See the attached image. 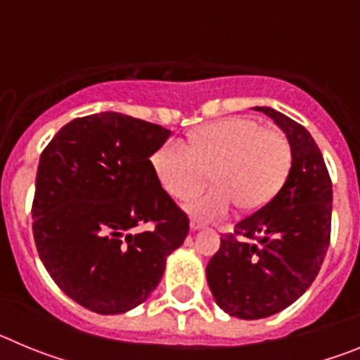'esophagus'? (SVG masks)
Instances as JSON below:
<instances>
[{
  "instance_id": "34e87169",
  "label": "esophagus",
  "mask_w": 360,
  "mask_h": 360,
  "mask_svg": "<svg viewBox=\"0 0 360 360\" xmlns=\"http://www.w3.org/2000/svg\"><path fill=\"white\" fill-rule=\"evenodd\" d=\"M189 225H191V231H198V229L203 227V221H200V219L193 218V219H191Z\"/></svg>"
}]
</instances>
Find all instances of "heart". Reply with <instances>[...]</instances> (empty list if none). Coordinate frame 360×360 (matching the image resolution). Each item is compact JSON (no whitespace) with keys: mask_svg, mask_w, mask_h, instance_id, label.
Masks as SVG:
<instances>
[{"mask_svg":"<svg viewBox=\"0 0 360 360\" xmlns=\"http://www.w3.org/2000/svg\"><path fill=\"white\" fill-rule=\"evenodd\" d=\"M290 165L287 139L243 117L202 126L187 135V149L165 142L151 157L158 184L176 200L195 198L211 174L214 189L191 205L203 219L221 218L234 202L241 211L263 207L279 193Z\"/></svg>","mask_w":360,"mask_h":360,"instance_id":"heart-1","label":"heart"}]
</instances>
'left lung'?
<instances>
[{
  "instance_id": "8db88e82",
  "label": "left lung",
  "mask_w": 360,
  "mask_h": 360,
  "mask_svg": "<svg viewBox=\"0 0 360 360\" xmlns=\"http://www.w3.org/2000/svg\"><path fill=\"white\" fill-rule=\"evenodd\" d=\"M254 110L287 135L290 173L274 198L221 236L205 270L216 304L249 321L274 316L308 290L332 229V180L316 141L290 117L266 106Z\"/></svg>"
}]
</instances>
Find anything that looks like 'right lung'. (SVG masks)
I'll list each match as a JSON object with an SVG mask.
<instances>
[{"mask_svg":"<svg viewBox=\"0 0 360 360\" xmlns=\"http://www.w3.org/2000/svg\"><path fill=\"white\" fill-rule=\"evenodd\" d=\"M169 129L117 111L73 119L39 158L32 231L44 269L103 316L139 307L160 283L189 218L162 189L151 155ZM142 223L155 227L135 235Z\"/></svg>","mask_w":360,"mask_h":360,"instance_id":"1","label":"right lung"}]
</instances>
